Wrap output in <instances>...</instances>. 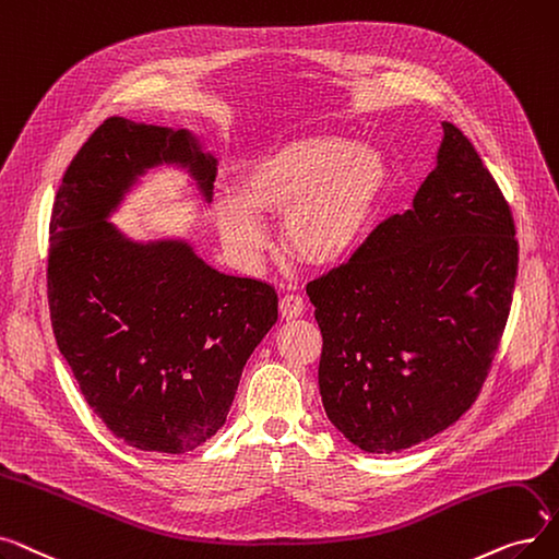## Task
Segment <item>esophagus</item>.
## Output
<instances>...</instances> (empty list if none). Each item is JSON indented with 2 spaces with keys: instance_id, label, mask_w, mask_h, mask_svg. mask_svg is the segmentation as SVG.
<instances>
[{
  "instance_id": "34e87169",
  "label": "esophagus",
  "mask_w": 559,
  "mask_h": 559,
  "mask_svg": "<svg viewBox=\"0 0 559 559\" xmlns=\"http://www.w3.org/2000/svg\"><path fill=\"white\" fill-rule=\"evenodd\" d=\"M280 313H282V318H286V321H294V318L305 313V300L300 296H294V294L284 296L280 300Z\"/></svg>"
}]
</instances>
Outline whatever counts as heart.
<instances>
[{
	"label": "heart",
	"instance_id": "b5f03b06",
	"mask_svg": "<svg viewBox=\"0 0 559 559\" xmlns=\"http://www.w3.org/2000/svg\"><path fill=\"white\" fill-rule=\"evenodd\" d=\"M389 179L384 156L350 139L282 141L241 168L236 195L218 198L223 241L241 261L257 263L265 248L257 216H284V248L311 269H334L366 243Z\"/></svg>",
	"mask_w": 559,
	"mask_h": 559
}]
</instances>
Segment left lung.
Segmentation results:
<instances>
[{"instance_id": "obj_1", "label": "left lung", "mask_w": 559, "mask_h": 559, "mask_svg": "<svg viewBox=\"0 0 559 559\" xmlns=\"http://www.w3.org/2000/svg\"><path fill=\"white\" fill-rule=\"evenodd\" d=\"M441 127L437 166L412 209L307 284L323 334L325 414L366 453H401L460 420L512 307L519 241L510 204L473 143L455 124Z\"/></svg>"}]
</instances>
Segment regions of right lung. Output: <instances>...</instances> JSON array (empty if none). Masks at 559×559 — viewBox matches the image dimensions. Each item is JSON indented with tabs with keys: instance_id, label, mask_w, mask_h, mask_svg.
Listing matches in <instances>:
<instances>
[{
	"instance_id": "right-lung-1",
	"label": "right lung",
	"mask_w": 559,
	"mask_h": 559,
	"mask_svg": "<svg viewBox=\"0 0 559 559\" xmlns=\"http://www.w3.org/2000/svg\"><path fill=\"white\" fill-rule=\"evenodd\" d=\"M189 170L206 202L216 158L189 129L104 120L68 166L49 223L57 345L91 409L127 445L189 453L227 418L277 294L218 273L186 241L139 243L109 218L150 168Z\"/></svg>"
}]
</instances>
